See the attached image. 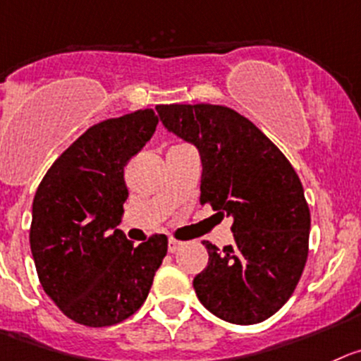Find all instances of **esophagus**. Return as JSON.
<instances>
[{
	"label": "esophagus",
	"instance_id": "esophagus-1",
	"mask_svg": "<svg viewBox=\"0 0 361 361\" xmlns=\"http://www.w3.org/2000/svg\"><path fill=\"white\" fill-rule=\"evenodd\" d=\"M181 245H183V244H181L180 240H174V238H171V240H169V252L180 251Z\"/></svg>",
	"mask_w": 361,
	"mask_h": 361
}]
</instances>
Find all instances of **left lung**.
<instances>
[{"mask_svg":"<svg viewBox=\"0 0 361 361\" xmlns=\"http://www.w3.org/2000/svg\"><path fill=\"white\" fill-rule=\"evenodd\" d=\"M164 126L200 151L201 204L233 217L235 244L204 240L208 265L194 278L204 308L233 324L274 315L295 290L308 258L310 208L287 157L235 110L158 104Z\"/></svg>","mask_w":361,"mask_h":361,"instance_id":"1","label":"left lung"}]
</instances>
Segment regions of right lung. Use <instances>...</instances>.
<instances>
[{"mask_svg":"<svg viewBox=\"0 0 361 361\" xmlns=\"http://www.w3.org/2000/svg\"><path fill=\"white\" fill-rule=\"evenodd\" d=\"M153 109L90 126L49 167L33 197L30 247L44 292L78 324L104 328L146 301L167 237L133 245L119 226L124 165L157 130Z\"/></svg>","mask_w":361,"mask_h":361,"instance_id":"1","label":"right lung"}]
</instances>
